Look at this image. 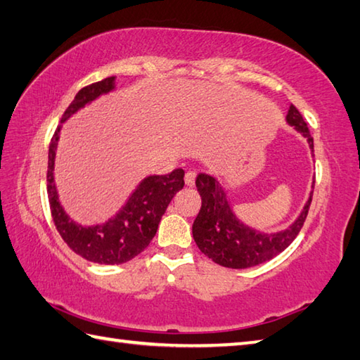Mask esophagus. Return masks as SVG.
Listing matches in <instances>:
<instances>
[{
    "mask_svg": "<svg viewBox=\"0 0 360 360\" xmlns=\"http://www.w3.org/2000/svg\"><path fill=\"white\" fill-rule=\"evenodd\" d=\"M186 184L188 186V187H192V186H195V179H196V172H187L186 173Z\"/></svg>",
    "mask_w": 360,
    "mask_h": 360,
    "instance_id": "1",
    "label": "esophagus"
}]
</instances>
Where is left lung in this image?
Here are the masks:
<instances>
[{"label": "left lung", "mask_w": 360, "mask_h": 360, "mask_svg": "<svg viewBox=\"0 0 360 360\" xmlns=\"http://www.w3.org/2000/svg\"><path fill=\"white\" fill-rule=\"evenodd\" d=\"M286 120L289 125L295 127L298 133L307 137L311 151H314V139L309 134V128L294 105L289 106ZM196 188L202 200L201 210L192 227L196 246L212 262L232 269H246L262 264L285 250L302 231L312 201L311 192L300 217L286 231L264 233L243 224L236 218L227 201L226 192L213 176L198 174Z\"/></svg>", "instance_id": "obj_1"}]
</instances>
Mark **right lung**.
Returning <instances> with one entry per match:
<instances>
[{
    "label": "right lung",
    "mask_w": 360,
    "mask_h": 360,
    "mask_svg": "<svg viewBox=\"0 0 360 360\" xmlns=\"http://www.w3.org/2000/svg\"><path fill=\"white\" fill-rule=\"evenodd\" d=\"M114 80L116 77H108L82 88L63 112L62 124L86 103L112 91ZM60 129L62 125L57 127L49 143L48 174H46L53 224L70 249L88 262L98 264H122L129 262L139 255L156 235L160 218L168 204L176 192L184 187V170L176 168L170 174L148 176L137 186L116 217L106 221L105 224L83 227L66 215L58 201L56 182H53V164H56Z\"/></svg>",
    "instance_id": "1"
}]
</instances>
